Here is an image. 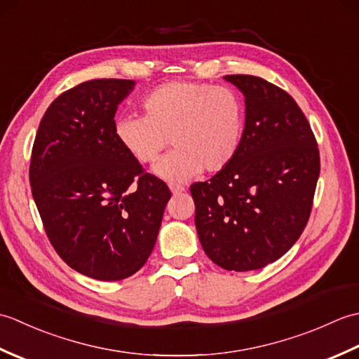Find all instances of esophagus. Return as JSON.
Returning <instances> with one entry per match:
<instances>
[{"label":"esophagus","mask_w":359,"mask_h":359,"mask_svg":"<svg viewBox=\"0 0 359 359\" xmlns=\"http://www.w3.org/2000/svg\"><path fill=\"white\" fill-rule=\"evenodd\" d=\"M170 188H171V191H172V194H174V196H177V194H180V193H184V191H185V188H184V187H180V185H170Z\"/></svg>","instance_id":"1"}]
</instances>
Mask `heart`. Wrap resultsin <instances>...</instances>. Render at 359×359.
Wrapping results in <instances>:
<instances>
[{
	"label": "heart",
	"mask_w": 359,
	"mask_h": 359,
	"mask_svg": "<svg viewBox=\"0 0 359 359\" xmlns=\"http://www.w3.org/2000/svg\"><path fill=\"white\" fill-rule=\"evenodd\" d=\"M143 117L117 118L114 134L142 165L156 163L168 143L175 148L156 171L185 182L202 170L219 172L241 149L245 104L238 90L202 81H170L142 100Z\"/></svg>",
	"instance_id": "heart-1"
}]
</instances>
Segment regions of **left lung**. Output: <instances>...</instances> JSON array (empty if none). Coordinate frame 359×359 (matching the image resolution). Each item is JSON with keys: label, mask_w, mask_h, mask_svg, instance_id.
I'll return each instance as SVG.
<instances>
[{"label": "left lung", "mask_w": 359, "mask_h": 359, "mask_svg": "<svg viewBox=\"0 0 359 359\" xmlns=\"http://www.w3.org/2000/svg\"><path fill=\"white\" fill-rule=\"evenodd\" d=\"M245 95L238 156L189 191L203 251L228 271L264 269L306 228L321 170L316 137L293 97L255 75H226Z\"/></svg>", "instance_id": "left-lung-1"}]
</instances>
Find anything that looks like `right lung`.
I'll list each match as a JSON object with an SVG mask.
<instances>
[{
  "label": "right lung",
  "mask_w": 359,
  "mask_h": 359,
  "mask_svg": "<svg viewBox=\"0 0 359 359\" xmlns=\"http://www.w3.org/2000/svg\"><path fill=\"white\" fill-rule=\"evenodd\" d=\"M133 80H89L60 94L38 126L29 166L44 231L85 276H133L156 245L171 191L120 147L118 103Z\"/></svg>",
  "instance_id": "1"
}]
</instances>
